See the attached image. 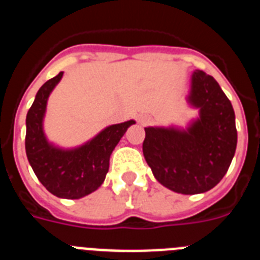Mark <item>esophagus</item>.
<instances>
[{"instance_id":"1","label":"esophagus","mask_w":260,"mask_h":260,"mask_svg":"<svg viewBox=\"0 0 260 260\" xmlns=\"http://www.w3.org/2000/svg\"><path fill=\"white\" fill-rule=\"evenodd\" d=\"M138 121L141 125H148L150 123V117H147V115H139Z\"/></svg>"}]
</instances>
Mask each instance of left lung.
<instances>
[{
  "mask_svg": "<svg viewBox=\"0 0 260 260\" xmlns=\"http://www.w3.org/2000/svg\"><path fill=\"white\" fill-rule=\"evenodd\" d=\"M188 101L200 117L187 130L145 127L143 155L161 185L183 194L204 193L228 172L237 148L236 114L218 83L192 75Z\"/></svg>",
  "mask_w": 260,
  "mask_h": 260,
  "instance_id": "1",
  "label": "left lung"
}]
</instances>
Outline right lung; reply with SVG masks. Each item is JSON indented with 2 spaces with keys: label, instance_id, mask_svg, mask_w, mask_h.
Segmentation results:
<instances>
[{
  "label": "right lung",
  "instance_id": "right-lung-1",
  "mask_svg": "<svg viewBox=\"0 0 260 260\" xmlns=\"http://www.w3.org/2000/svg\"><path fill=\"white\" fill-rule=\"evenodd\" d=\"M63 72L41 86L26 117V155L28 163L44 188L60 199H81L92 193L105 180L109 159L128 127L127 121L104 128L85 145L63 150L48 143L43 132V117L47 100Z\"/></svg>",
  "mask_w": 260,
  "mask_h": 260
}]
</instances>
